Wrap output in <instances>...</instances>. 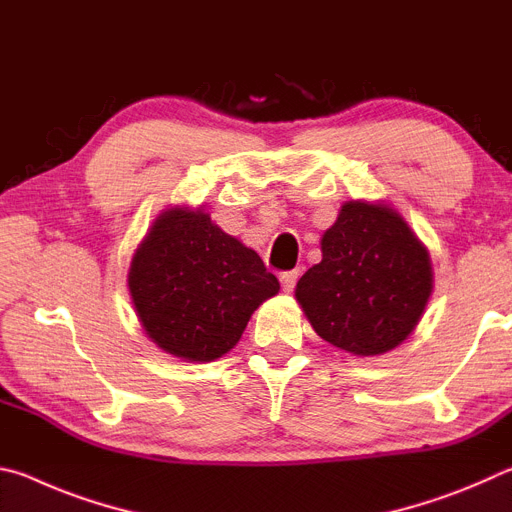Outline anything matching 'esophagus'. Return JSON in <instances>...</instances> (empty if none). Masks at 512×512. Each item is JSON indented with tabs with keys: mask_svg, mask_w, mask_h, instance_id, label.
Here are the masks:
<instances>
[{
	"mask_svg": "<svg viewBox=\"0 0 512 512\" xmlns=\"http://www.w3.org/2000/svg\"><path fill=\"white\" fill-rule=\"evenodd\" d=\"M298 277H300V271H298V268H296V271H287V273H282V275H280V284H282V289L287 291V293H291V291H293V287H296Z\"/></svg>",
	"mask_w": 512,
	"mask_h": 512,
	"instance_id": "34e87169",
	"label": "esophagus"
}]
</instances>
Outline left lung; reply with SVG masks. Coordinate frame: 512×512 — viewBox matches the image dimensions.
I'll list each match as a JSON object with an SVG mask.
<instances>
[{
	"label": "left lung",
	"instance_id": "obj_1",
	"mask_svg": "<svg viewBox=\"0 0 512 512\" xmlns=\"http://www.w3.org/2000/svg\"><path fill=\"white\" fill-rule=\"evenodd\" d=\"M320 253L296 284L320 339L354 357H377L409 339L431 298L433 264L391 203L345 201Z\"/></svg>",
	"mask_w": 512,
	"mask_h": 512
}]
</instances>
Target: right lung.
Here are the masks:
<instances>
[{"label": "right lung", "mask_w": 512, "mask_h": 512, "mask_svg": "<svg viewBox=\"0 0 512 512\" xmlns=\"http://www.w3.org/2000/svg\"><path fill=\"white\" fill-rule=\"evenodd\" d=\"M128 293L146 339L192 363L223 357L280 282L203 205L162 210L137 246Z\"/></svg>", "instance_id": "right-lung-1"}]
</instances>
